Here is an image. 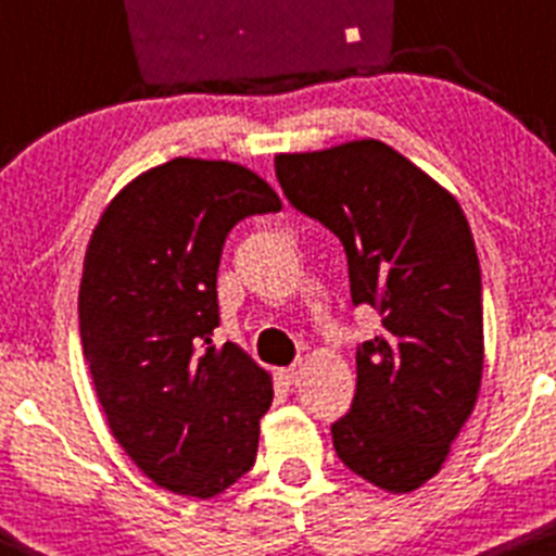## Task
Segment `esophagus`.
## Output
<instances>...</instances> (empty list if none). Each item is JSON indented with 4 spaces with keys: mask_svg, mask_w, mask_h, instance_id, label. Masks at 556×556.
<instances>
[{
    "mask_svg": "<svg viewBox=\"0 0 556 556\" xmlns=\"http://www.w3.org/2000/svg\"><path fill=\"white\" fill-rule=\"evenodd\" d=\"M282 377L288 382H299V377H301V364H293V366H288V369H282Z\"/></svg>",
    "mask_w": 556,
    "mask_h": 556,
    "instance_id": "esophagus-1",
    "label": "esophagus"
}]
</instances>
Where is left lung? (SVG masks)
<instances>
[{
  "mask_svg": "<svg viewBox=\"0 0 556 556\" xmlns=\"http://www.w3.org/2000/svg\"><path fill=\"white\" fill-rule=\"evenodd\" d=\"M274 168L290 206L342 241L353 304L382 317L355 350L333 451L364 481L413 492L443 467L481 388V266L465 212L380 141L279 154Z\"/></svg>",
  "mask_w": 556,
  "mask_h": 556,
  "instance_id": "obj_1",
  "label": "left lung"
}]
</instances>
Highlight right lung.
I'll use <instances>...</instances> for the list:
<instances>
[{
	"label": "right lung",
	"mask_w": 556,
	"mask_h": 556,
	"mask_svg": "<svg viewBox=\"0 0 556 556\" xmlns=\"http://www.w3.org/2000/svg\"><path fill=\"white\" fill-rule=\"evenodd\" d=\"M282 201L257 174L176 157L129 181L91 233L80 344L116 443L157 486L208 500L255 465L271 377L214 348L225 239Z\"/></svg>",
	"instance_id": "add662e5"
}]
</instances>
